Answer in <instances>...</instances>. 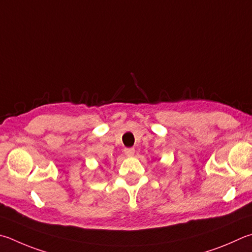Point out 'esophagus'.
<instances>
[{
  "mask_svg": "<svg viewBox=\"0 0 252 252\" xmlns=\"http://www.w3.org/2000/svg\"><path fill=\"white\" fill-rule=\"evenodd\" d=\"M135 150L133 148H126L125 149V154L126 157H132V155H134Z\"/></svg>",
  "mask_w": 252,
  "mask_h": 252,
  "instance_id": "1",
  "label": "esophagus"
}]
</instances>
